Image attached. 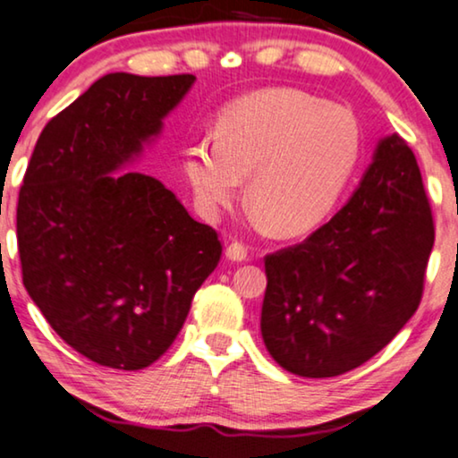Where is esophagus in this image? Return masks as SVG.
<instances>
[{"mask_svg": "<svg viewBox=\"0 0 458 458\" xmlns=\"http://www.w3.org/2000/svg\"><path fill=\"white\" fill-rule=\"evenodd\" d=\"M226 257L230 261H244L247 259V247L242 242H232L226 247Z\"/></svg>", "mask_w": 458, "mask_h": 458, "instance_id": "34e87169", "label": "esophagus"}]
</instances>
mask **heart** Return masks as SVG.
I'll return each instance as SVG.
<instances>
[{
	"label": "heart",
	"instance_id": "1",
	"mask_svg": "<svg viewBox=\"0 0 458 458\" xmlns=\"http://www.w3.org/2000/svg\"><path fill=\"white\" fill-rule=\"evenodd\" d=\"M359 157L360 128L349 109L272 89L232 103L220 134L186 140L182 170L205 220H220L249 176L255 226L299 236L336 209Z\"/></svg>",
	"mask_w": 458,
	"mask_h": 458
}]
</instances>
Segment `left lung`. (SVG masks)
Masks as SVG:
<instances>
[{
    "label": "left lung",
    "mask_w": 458,
    "mask_h": 458,
    "mask_svg": "<svg viewBox=\"0 0 458 458\" xmlns=\"http://www.w3.org/2000/svg\"><path fill=\"white\" fill-rule=\"evenodd\" d=\"M434 220L409 145L379 140L359 189L305 242L266 257L261 336L301 377L363 365L413 318Z\"/></svg>",
    "instance_id": "8db88e82"
}]
</instances>
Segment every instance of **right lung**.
Returning a JSON list of instances; mask_svg holds the SVG:
<instances>
[{"label": "right lung", "mask_w": 458, "mask_h": 458, "mask_svg": "<svg viewBox=\"0 0 458 458\" xmlns=\"http://www.w3.org/2000/svg\"><path fill=\"white\" fill-rule=\"evenodd\" d=\"M192 74L114 72L49 120L18 195L24 288L64 343L137 371L176 340L222 255L157 178L120 172L143 156Z\"/></svg>", "instance_id": "right-lung-1"}]
</instances>
